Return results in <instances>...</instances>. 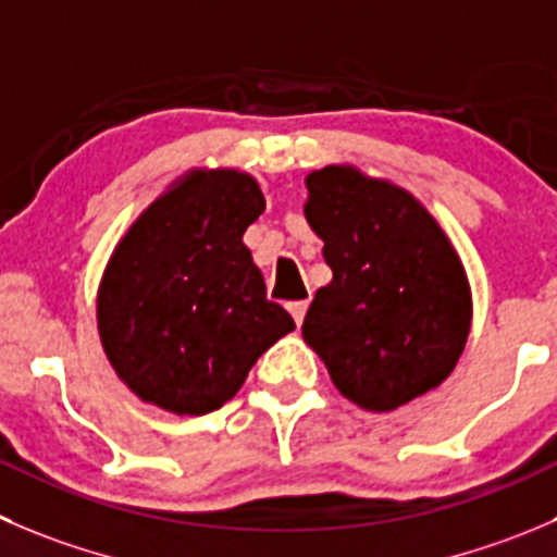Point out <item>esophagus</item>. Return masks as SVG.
Returning a JSON list of instances; mask_svg holds the SVG:
<instances>
[{
  "instance_id": "1",
  "label": "esophagus",
  "mask_w": 557,
  "mask_h": 557,
  "mask_svg": "<svg viewBox=\"0 0 557 557\" xmlns=\"http://www.w3.org/2000/svg\"><path fill=\"white\" fill-rule=\"evenodd\" d=\"M307 307H310V299H296V301H288V312L294 315L296 323L305 321V312Z\"/></svg>"
}]
</instances>
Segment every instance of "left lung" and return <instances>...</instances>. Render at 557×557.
Returning a JSON list of instances; mask_svg holds the SVG:
<instances>
[{"label": "left lung", "mask_w": 557, "mask_h": 557, "mask_svg": "<svg viewBox=\"0 0 557 557\" xmlns=\"http://www.w3.org/2000/svg\"><path fill=\"white\" fill-rule=\"evenodd\" d=\"M305 218L323 239L332 283L301 323L343 397L386 413L438 388L462 356L473 299L438 220L356 165L307 174Z\"/></svg>", "instance_id": "left-lung-1"}]
</instances>
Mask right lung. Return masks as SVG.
Here are the masks:
<instances>
[{"instance_id":"1","label":"right lung","mask_w":557,"mask_h":557,"mask_svg":"<svg viewBox=\"0 0 557 557\" xmlns=\"http://www.w3.org/2000/svg\"><path fill=\"white\" fill-rule=\"evenodd\" d=\"M263 209L245 171L193 169L113 247L97 285V332L135 397L180 416L218 410L258 356L294 332L242 242Z\"/></svg>"}]
</instances>
